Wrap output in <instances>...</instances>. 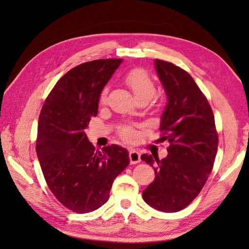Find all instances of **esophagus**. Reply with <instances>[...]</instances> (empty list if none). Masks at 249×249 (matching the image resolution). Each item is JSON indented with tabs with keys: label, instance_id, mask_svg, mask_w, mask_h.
I'll return each mask as SVG.
<instances>
[{
	"label": "esophagus",
	"instance_id": "34e87169",
	"mask_svg": "<svg viewBox=\"0 0 249 249\" xmlns=\"http://www.w3.org/2000/svg\"><path fill=\"white\" fill-rule=\"evenodd\" d=\"M129 157H130L131 163H137V162L141 161V153H139V151H137L135 149L130 150Z\"/></svg>",
	"mask_w": 249,
	"mask_h": 249
}]
</instances>
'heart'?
Instances as JSON below:
<instances>
[{
    "label": "heart",
    "instance_id": "obj_1",
    "mask_svg": "<svg viewBox=\"0 0 249 249\" xmlns=\"http://www.w3.org/2000/svg\"><path fill=\"white\" fill-rule=\"evenodd\" d=\"M125 82L134 94L136 100H147L149 101L155 94V87L152 79L142 70H134L130 71L125 77ZM107 98V89H104L100 96L101 104H106ZM121 135L125 139L132 141L135 137V132L131 128H124L121 130Z\"/></svg>",
    "mask_w": 249,
    "mask_h": 249
}]
</instances>
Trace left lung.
<instances>
[{"label":"left lung","mask_w":249,"mask_h":249,"mask_svg":"<svg viewBox=\"0 0 249 249\" xmlns=\"http://www.w3.org/2000/svg\"><path fill=\"white\" fill-rule=\"evenodd\" d=\"M154 65L168 99L160 139L170 145L162 160L142 155L155 172L142 198L156 210L177 212L201 192L213 167L219 139L209 102L193 78L170 62L155 59Z\"/></svg>","instance_id":"obj_1"}]
</instances>
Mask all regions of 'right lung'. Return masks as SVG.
<instances>
[{"instance_id":"1","label":"right lung","mask_w":249,"mask_h":249,"mask_svg":"<svg viewBox=\"0 0 249 249\" xmlns=\"http://www.w3.org/2000/svg\"><path fill=\"white\" fill-rule=\"evenodd\" d=\"M123 59L82 63L60 78L42 107L36 150L48 188L77 213L106 204L116 177L130 163L118 144L95 150L86 130L98 113L100 94Z\"/></svg>"}]
</instances>
